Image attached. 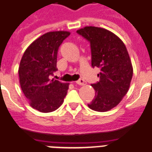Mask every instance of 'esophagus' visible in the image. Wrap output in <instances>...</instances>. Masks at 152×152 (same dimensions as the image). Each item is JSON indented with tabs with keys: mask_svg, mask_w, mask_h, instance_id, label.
<instances>
[{
	"mask_svg": "<svg viewBox=\"0 0 152 152\" xmlns=\"http://www.w3.org/2000/svg\"><path fill=\"white\" fill-rule=\"evenodd\" d=\"M76 84L78 85H86V82H85V80H83V79H80L78 81H76Z\"/></svg>",
	"mask_w": 152,
	"mask_h": 152,
	"instance_id": "34e87169",
	"label": "esophagus"
}]
</instances>
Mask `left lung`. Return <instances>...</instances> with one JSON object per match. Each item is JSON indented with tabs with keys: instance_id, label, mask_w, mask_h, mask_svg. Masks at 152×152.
Masks as SVG:
<instances>
[{
	"instance_id": "1",
	"label": "left lung",
	"mask_w": 152,
	"mask_h": 152,
	"mask_svg": "<svg viewBox=\"0 0 152 152\" xmlns=\"http://www.w3.org/2000/svg\"><path fill=\"white\" fill-rule=\"evenodd\" d=\"M77 33L90 42L91 66L101 69L100 81L91 85L95 96L88 106L100 112L109 111L120 103L132 81L133 67L126 47L104 28L87 26Z\"/></svg>"
}]
</instances>
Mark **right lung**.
Returning <instances> with one entry per match:
<instances>
[{"label": "right lung", "mask_w": 152, "mask_h": 152, "mask_svg": "<svg viewBox=\"0 0 152 152\" xmlns=\"http://www.w3.org/2000/svg\"><path fill=\"white\" fill-rule=\"evenodd\" d=\"M70 32L50 31L41 35L24 51L18 69L20 88L30 105L37 111L48 113L61 105L69 84L50 77L57 68L60 45Z\"/></svg>", "instance_id": "obj_1"}]
</instances>
